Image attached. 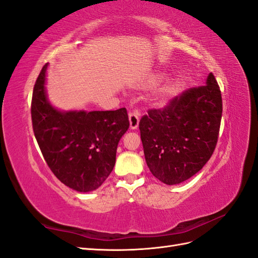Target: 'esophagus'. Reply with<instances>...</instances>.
<instances>
[{
    "instance_id": "1",
    "label": "esophagus",
    "mask_w": 258,
    "mask_h": 258,
    "mask_svg": "<svg viewBox=\"0 0 258 258\" xmlns=\"http://www.w3.org/2000/svg\"><path fill=\"white\" fill-rule=\"evenodd\" d=\"M129 121H130V128L132 130H136L139 127L140 121V112L135 111L129 113Z\"/></svg>"
}]
</instances>
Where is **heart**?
I'll return each mask as SVG.
<instances>
[{
	"label": "heart",
	"mask_w": 258,
	"mask_h": 258,
	"mask_svg": "<svg viewBox=\"0 0 258 258\" xmlns=\"http://www.w3.org/2000/svg\"><path fill=\"white\" fill-rule=\"evenodd\" d=\"M163 80H165V75L162 74H156L151 81V85L155 86L160 84ZM187 83L184 79H174L170 81L165 87L162 88L160 96L163 100H172L174 98H177L181 96L182 93L186 90Z\"/></svg>",
	"instance_id": "1"
}]
</instances>
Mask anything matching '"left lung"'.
Listing matches in <instances>:
<instances>
[{"label":"left lung","instance_id":"1","mask_svg":"<svg viewBox=\"0 0 258 258\" xmlns=\"http://www.w3.org/2000/svg\"><path fill=\"white\" fill-rule=\"evenodd\" d=\"M206 84L185 90L163 108L148 110L140 120L147 166L167 185L179 184L196 174L215 150L222 93L212 73Z\"/></svg>","mask_w":258,"mask_h":258}]
</instances>
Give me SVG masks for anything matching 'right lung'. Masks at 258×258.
Listing matches in <instances>:
<instances>
[{
    "label": "right lung",
    "mask_w": 258,
    "mask_h": 258,
    "mask_svg": "<svg viewBox=\"0 0 258 258\" xmlns=\"http://www.w3.org/2000/svg\"><path fill=\"white\" fill-rule=\"evenodd\" d=\"M47 66L43 67L35 82L31 103L35 139L60 182L81 192L95 190L115 166L117 145L129 128L127 110H56L46 97Z\"/></svg>",
    "instance_id": "add662e5"
}]
</instances>
